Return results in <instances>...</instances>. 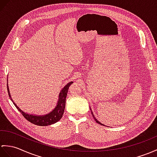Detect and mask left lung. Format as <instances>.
<instances>
[{
	"mask_svg": "<svg viewBox=\"0 0 157 157\" xmlns=\"http://www.w3.org/2000/svg\"><path fill=\"white\" fill-rule=\"evenodd\" d=\"M90 110H91V109H90ZM92 116H93V117H94V120H96V122L97 123H98V124H101V125H104V124H101V123H100L99 121H98V120H97V119L96 118V117H95V116H94V114H93V112H92Z\"/></svg>",
	"mask_w": 157,
	"mask_h": 157,
	"instance_id": "left-lung-1",
	"label": "left lung"
}]
</instances>
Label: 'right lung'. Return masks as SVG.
<instances>
[{"mask_svg":"<svg viewBox=\"0 0 157 157\" xmlns=\"http://www.w3.org/2000/svg\"><path fill=\"white\" fill-rule=\"evenodd\" d=\"M72 83L73 82H69L66 85H65V86L63 87V88L61 90L59 95V100H58L57 104L56 106V108H55L52 112L48 113L47 114L42 115V116L29 114H27V113L24 112L23 110H21V109L16 105V104L14 102L11 97H10L8 83H7V90H8L9 96L10 98V100H11L13 102L14 105H15L16 108L18 109V110H19L22 114H23V116L28 120L29 122H31L32 124H34L35 125L44 126H48V125H51V124H53L56 123L57 122L59 121V120L61 118L62 116H63L65 107V100H66L68 89H69V87H70V86Z\"/></svg>","mask_w":157,"mask_h":157,"instance_id":"obj_1","label":"right lung"}]
</instances>
